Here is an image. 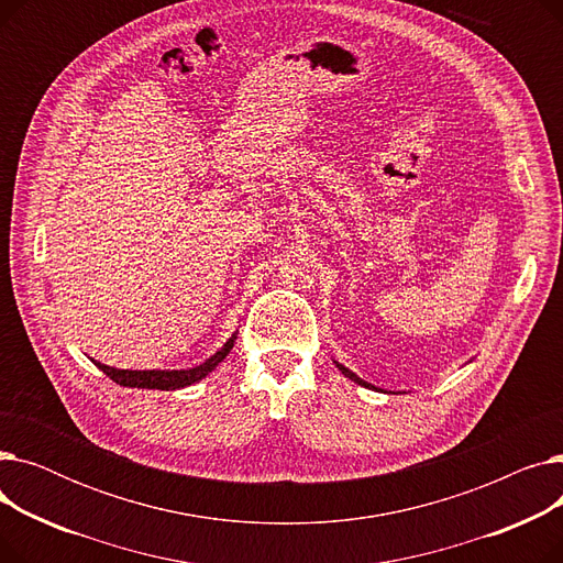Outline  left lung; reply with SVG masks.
<instances>
[{
	"instance_id": "8db88e82",
	"label": "left lung",
	"mask_w": 563,
	"mask_h": 563,
	"mask_svg": "<svg viewBox=\"0 0 563 563\" xmlns=\"http://www.w3.org/2000/svg\"><path fill=\"white\" fill-rule=\"evenodd\" d=\"M338 367H340V369H342V374H344V376H349L351 380H356V383H361V386H365V388H374V386H369V383H365L363 378H358V376H356V374H353V372H349L346 367H342V365H338Z\"/></svg>"
}]
</instances>
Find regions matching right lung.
Returning <instances> with one entry per match:
<instances>
[{
  "label": "right lung",
  "mask_w": 563,
  "mask_h": 563,
  "mask_svg": "<svg viewBox=\"0 0 563 563\" xmlns=\"http://www.w3.org/2000/svg\"><path fill=\"white\" fill-rule=\"evenodd\" d=\"M236 340V333L221 346V351H217L212 358H207L202 365L198 367H191V369H143V372H136V369H113V367H107L102 363H96L113 383H118V386H125V388H147V390H177V388H185V386H191V383L200 380L202 376L210 374L225 356L230 353L232 344Z\"/></svg>",
  "instance_id": "1"
}]
</instances>
